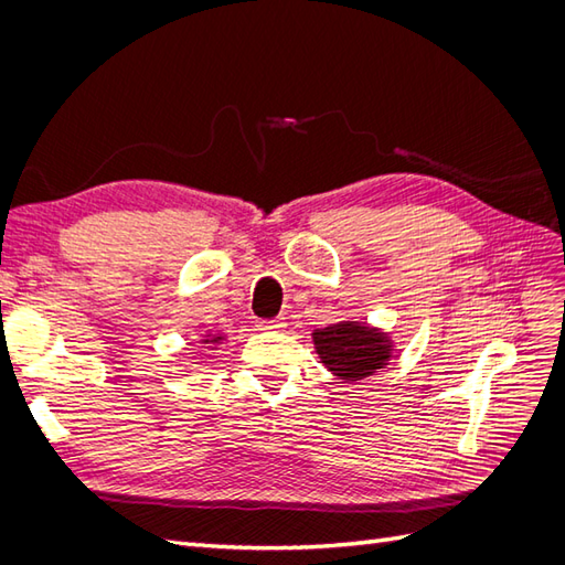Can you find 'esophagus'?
I'll return each mask as SVG.
<instances>
[{"label":"esophagus","mask_w":565,"mask_h":565,"mask_svg":"<svg viewBox=\"0 0 565 565\" xmlns=\"http://www.w3.org/2000/svg\"><path fill=\"white\" fill-rule=\"evenodd\" d=\"M256 330H262V332H280V330H285V320L282 318L259 320V322H256Z\"/></svg>","instance_id":"34e87169"}]
</instances>
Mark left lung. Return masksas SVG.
Returning <instances> with one entry per match:
<instances>
[{
  "mask_svg": "<svg viewBox=\"0 0 565 565\" xmlns=\"http://www.w3.org/2000/svg\"><path fill=\"white\" fill-rule=\"evenodd\" d=\"M311 337L320 363L347 384L372 377L374 372L384 370L396 353V341L391 339V332L363 320H339L328 328L313 330Z\"/></svg>",
  "mask_w": 565,
  "mask_h": 565,
  "instance_id": "obj_1",
  "label": "left lung"
}]
</instances>
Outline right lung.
<instances>
[{"label": "right lung", "mask_w": 565, "mask_h": 565, "mask_svg": "<svg viewBox=\"0 0 565 565\" xmlns=\"http://www.w3.org/2000/svg\"><path fill=\"white\" fill-rule=\"evenodd\" d=\"M226 341V334L224 332H207V334H202L200 337V349H216V347H221Z\"/></svg>", "instance_id": "obj_1"}]
</instances>
